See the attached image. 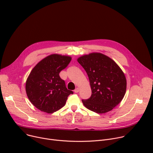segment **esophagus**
Wrapping results in <instances>:
<instances>
[{
    "mask_svg": "<svg viewBox=\"0 0 153 153\" xmlns=\"http://www.w3.org/2000/svg\"><path fill=\"white\" fill-rule=\"evenodd\" d=\"M79 88H77L75 89V90H74V92H76V93L79 92Z\"/></svg>",
    "mask_w": 153,
    "mask_h": 153,
    "instance_id": "34e87169",
    "label": "esophagus"
}]
</instances>
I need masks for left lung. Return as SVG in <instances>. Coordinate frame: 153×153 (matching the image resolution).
Listing matches in <instances>:
<instances>
[{
    "mask_svg": "<svg viewBox=\"0 0 153 153\" xmlns=\"http://www.w3.org/2000/svg\"><path fill=\"white\" fill-rule=\"evenodd\" d=\"M88 76L92 91L91 97L82 101L86 108L102 114L111 111L123 99L126 79L121 68L109 57L91 53L77 59Z\"/></svg>",
    "mask_w": 153,
    "mask_h": 153,
    "instance_id": "obj_1",
    "label": "left lung"
}]
</instances>
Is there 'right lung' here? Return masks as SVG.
Segmentation results:
<instances>
[{
    "label": "right lung",
    "mask_w": 153,
    "mask_h": 153,
    "mask_svg": "<svg viewBox=\"0 0 153 153\" xmlns=\"http://www.w3.org/2000/svg\"><path fill=\"white\" fill-rule=\"evenodd\" d=\"M71 61L69 56L52 54L31 71L26 81L25 91L31 103L40 111L53 113L62 108L68 96L73 94L59 76Z\"/></svg>",
    "instance_id": "add662e5"
}]
</instances>
